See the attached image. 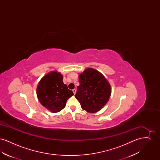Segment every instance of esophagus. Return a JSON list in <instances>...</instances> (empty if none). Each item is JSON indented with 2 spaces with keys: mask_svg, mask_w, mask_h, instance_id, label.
I'll list each match as a JSON object with an SVG mask.
<instances>
[{
  "mask_svg": "<svg viewBox=\"0 0 160 160\" xmlns=\"http://www.w3.org/2000/svg\"><path fill=\"white\" fill-rule=\"evenodd\" d=\"M72 92H73V93H74V95H75L76 93V89H74L72 90Z\"/></svg>",
  "mask_w": 160,
  "mask_h": 160,
  "instance_id": "esophagus-1",
  "label": "esophagus"
}]
</instances>
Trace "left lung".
I'll return each mask as SVG.
<instances>
[{
    "label": "left lung",
    "instance_id": "left-lung-1",
    "mask_svg": "<svg viewBox=\"0 0 160 160\" xmlns=\"http://www.w3.org/2000/svg\"><path fill=\"white\" fill-rule=\"evenodd\" d=\"M75 97L82 108L89 113H96L108 102L111 87L105 77L95 69H86L79 75Z\"/></svg>",
    "mask_w": 160,
    "mask_h": 160
}]
</instances>
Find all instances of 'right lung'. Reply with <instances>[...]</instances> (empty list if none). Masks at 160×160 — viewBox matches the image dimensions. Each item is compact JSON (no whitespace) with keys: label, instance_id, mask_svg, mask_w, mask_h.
<instances>
[{"label":"right lung","instance_id":"add662e5","mask_svg":"<svg viewBox=\"0 0 160 160\" xmlns=\"http://www.w3.org/2000/svg\"><path fill=\"white\" fill-rule=\"evenodd\" d=\"M63 76L52 71L43 77L38 83L37 94L40 103L53 113L61 111L67 100L74 95L63 82Z\"/></svg>","mask_w":160,"mask_h":160}]
</instances>
